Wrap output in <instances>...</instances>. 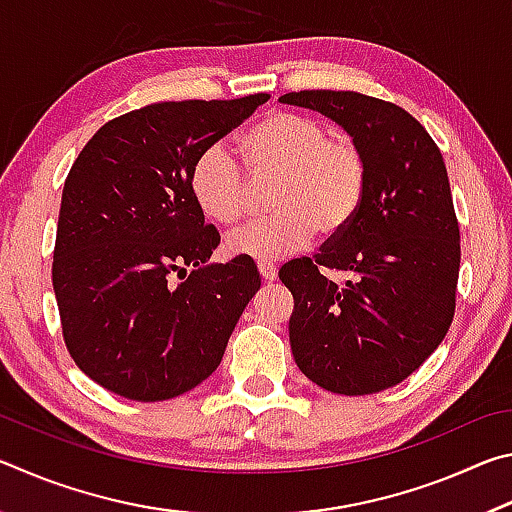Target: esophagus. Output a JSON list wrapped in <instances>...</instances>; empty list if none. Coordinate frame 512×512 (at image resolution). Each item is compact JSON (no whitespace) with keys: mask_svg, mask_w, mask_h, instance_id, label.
Listing matches in <instances>:
<instances>
[{"mask_svg":"<svg viewBox=\"0 0 512 512\" xmlns=\"http://www.w3.org/2000/svg\"><path fill=\"white\" fill-rule=\"evenodd\" d=\"M257 268H259V275H262L268 282H273L277 277V268L271 262H259Z\"/></svg>","mask_w":512,"mask_h":512,"instance_id":"esophagus-1","label":"esophagus"}]
</instances>
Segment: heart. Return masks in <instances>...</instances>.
<instances>
[{"label": "heart", "instance_id": "1", "mask_svg": "<svg viewBox=\"0 0 512 512\" xmlns=\"http://www.w3.org/2000/svg\"><path fill=\"white\" fill-rule=\"evenodd\" d=\"M237 151L253 173L275 171L273 207L225 239V250L257 262L289 257L311 244L318 228L332 235L357 214L366 194V158L350 137H332L316 117L302 112H266L237 137ZM189 189L207 219L235 225L246 210V178L221 144L198 153L189 169Z\"/></svg>", "mask_w": 512, "mask_h": 512}]
</instances>
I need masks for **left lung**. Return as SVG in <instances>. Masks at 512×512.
<instances>
[{
  "instance_id": "1",
  "label": "left lung",
  "mask_w": 512,
  "mask_h": 512,
  "mask_svg": "<svg viewBox=\"0 0 512 512\" xmlns=\"http://www.w3.org/2000/svg\"><path fill=\"white\" fill-rule=\"evenodd\" d=\"M280 101L336 121L368 169L352 221L316 259L280 268L293 296V359L325 391H386L431 357L454 318L461 235L443 155L395 103L334 90L289 92ZM320 265L349 280L336 285Z\"/></svg>"
}]
</instances>
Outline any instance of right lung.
<instances>
[{
    "label": "right lung",
    "mask_w": 512,
    "mask_h": 512,
    "mask_svg": "<svg viewBox=\"0 0 512 512\" xmlns=\"http://www.w3.org/2000/svg\"><path fill=\"white\" fill-rule=\"evenodd\" d=\"M268 99L151 103L101 126L69 169L51 280L67 350L99 386L160 402L219 368L262 277L250 257L207 264L221 237L189 169Z\"/></svg>",
    "instance_id": "right-lung-1"
}]
</instances>
